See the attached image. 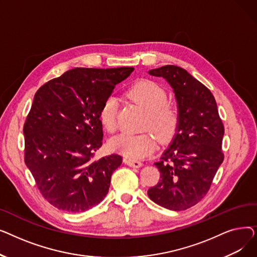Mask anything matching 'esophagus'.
I'll list each match as a JSON object with an SVG mask.
<instances>
[{
  "mask_svg": "<svg viewBox=\"0 0 257 257\" xmlns=\"http://www.w3.org/2000/svg\"><path fill=\"white\" fill-rule=\"evenodd\" d=\"M124 163L130 167H133V168H141L143 166V164L141 163L140 160H134V159H131L129 157H125L124 158Z\"/></svg>",
  "mask_w": 257,
  "mask_h": 257,
  "instance_id": "1",
  "label": "esophagus"
}]
</instances>
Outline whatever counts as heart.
<instances>
[{"label": "heart", "instance_id": "heart-1", "mask_svg": "<svg viewBox=\"0 0 257 257\" xmlns=\"http://www.w3.org/2000/svg\"><path fill=\"white\" fill-rule=\"evenodd\" d=\"M128 96L147 110L144 127H150L160 141L171 138L179 125L177 105L167 101V91L151 80H140L128 89ZM102 125L108 132L117 128V100L107 97L99 112ZM156 138L150 130L141 133L124 132L111 141V148L131 159H140L155 147Z\"/></svg>", "mask_w": 257, "mask_h": 257}]
</instances>
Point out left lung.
<instances>
[{"label": "left lung", "mask_w": 257, "mask_h": 257, "mask_svg": "<svg viewBox=\"0 0 257 257\" xmlns=\"http://www.w3.org/2000/svg\"><path fill=\"white\" fill-rule=\"evenodd\" d=\"M172 86L179 109V125L155 166L160 180L148 196L171 210H185L205 197L224 160V126L210 90L176 65L150 70Z\"/></svg>", "instance_id": "left-lung-1"}]
</instances>
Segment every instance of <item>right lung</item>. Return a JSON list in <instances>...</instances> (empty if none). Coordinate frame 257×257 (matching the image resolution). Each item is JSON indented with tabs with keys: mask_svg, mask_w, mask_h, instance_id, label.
<instances>
[{
	"mask_svg": "<svg viewBox=\"0 0 257 257\" xmlns=\"http://www.w3.org/2000/svg\"><path fill=\"white\" fill-rule=\"evenodd\" d=\"M134 67H76L40 87L24 125L25 163L53 206L82 212L105 198L121 156L93 160L103 143L104 100Z\"/></svg>",
	"mask_w": 257,
	"mask_h": 257,
	"instance_id": "1",
	"label": "right lung"
}]
</instances>
